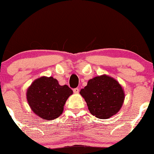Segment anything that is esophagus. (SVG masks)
<instances>
[{
  "instance_id": "1",
  "label": "esophagus",
  "mask_w": 154,
  "mask_h": 154,
  "mask_svg": "<svg viewBox=\"0 0 154 154\" xmlns=\"http://www.w3.org/2000/svg\"><path fill=\"white\" fill-rule=\"evenodd\" d=\"M73 91L74 94H78L79 92V88H74V89L73 90Z\"/></svg>"
}]
</instances>
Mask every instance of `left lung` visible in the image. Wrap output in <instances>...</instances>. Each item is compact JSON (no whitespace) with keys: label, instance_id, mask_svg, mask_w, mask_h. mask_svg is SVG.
Wrapping results in <instances>:
<instances>
[{"label":"left lung","instance_id":"obj_1","mask_svg":"<svg viewBox=\"0 0 154 154\" xmlns=\"http://www.w3.org/2000/svg\"><path fill=\"white\" fill-rule=\"evenodd\" d=\"M90 112L100 119H107L121 109L125 100L123 88L117 80L103 74L88 81L80 92Z\"/></svg>","mask_w":154,"mask_h":154}]
</instances>
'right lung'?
<instances>
[{
  "label": "right lung",
  "instance_id": "1",
  "mask_svg": "<svg viewBox=\"0 0 154 154\" xmlns=\"http://www.w3.org/2000/svg\"><path fill=\"white\" fill-rule=\"evenodd\" d=\"M72 94L68 85H60L52 76H42L31 83L26 95L35 114L42 119L53 120L62 114L67 99Z\"/></svg>",
  "mask_w": 154,
  "mask_h": 154
}]
</instances>
